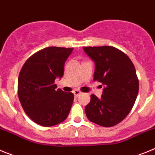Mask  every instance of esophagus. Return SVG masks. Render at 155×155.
Segmentation results:
<instances>
[{"label":"esophagus","instance_id":"obj_1","mask_svg":"<svg viewBox=\"0 0 155 155\" xmlns=\"http://www.w3.org/2000/svg\"><path fill=\"white\" fill-rule=\"evenodd\" d=\"M74 97L75 98H77V97H78L79 95H80L81 94V92L80 91H78V90H75V91H74Z\"/></svg>","mask_w":155,"mask_h":155}]
</instances>
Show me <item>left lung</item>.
<instances>
[{"instance_id":"left-lung-1","label":"left lung","mask_w":155,"mask_h":155,"mask_svg":"<svg viewBox=\"0 0 155 155\" xmlns=\"http://www.w3.org/2000/svg\"><path fill=\"white\" fill-rule=\"evenodd\" d=\"M83 50L95 65L93 80L104 87L101 98L91 94L84 108L85 114L92 123L113 127L126 118L135 103L139 90L136 70L130 59L113 46H89Z\"/></svg>"}]
</instances>
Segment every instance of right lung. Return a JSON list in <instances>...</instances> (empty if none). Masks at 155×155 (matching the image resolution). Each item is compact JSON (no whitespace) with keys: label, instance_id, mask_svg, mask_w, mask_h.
I'll list each match as a JSON object with an SVG mask.
<instances>
[{"label":"right lung","instance_id":"obj_1","mask_svg":"<svg viewBox=\"0 0 155 155\" xmlns=\"http://www.w3.org/2000/svg\"><path fill=\"white\" fill-rule=\"evenodd\" d=\"M72 50L73 48H45L34 53L23 65L18 94L25 113L35 124L53 127L68 117L74 94L56 89L54 81L64 75V64Z\"/></svg>","mask_w":155,"mask_h":155}]
</instances>
